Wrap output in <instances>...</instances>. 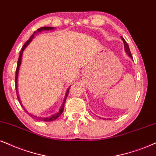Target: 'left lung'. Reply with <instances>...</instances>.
I'll list each match as a JSON object with an SVG mask.
<instances>
[{"mask_svg":"<svg viewBox=\"0 0 156 156\" xmlns=\"http://www.w3.org/2000/svg\"><path fill=\"white\" fill-rule=\"evenodd\" d=\"M122 41H123V42H124V46H125V52H127V54L128 55V56H129V58H130L132 59V60H133V56H132V54H131V52H130V50H129V45H128L127 43L126 42V41L125 40V39H124L123 37H122Z\"/></svg>","mask_w":156,"mask_h":156,"instance_id":"8db88e82","label":"left lung"}]
</instances>
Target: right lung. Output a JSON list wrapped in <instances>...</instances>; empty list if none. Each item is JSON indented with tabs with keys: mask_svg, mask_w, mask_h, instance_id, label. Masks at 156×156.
<instances>
[{
	"mask_svg": "<svg viewBox=\"0 0 156 156\" xmlns=\"http://www.w3.org/2000/svg\"><path fill=\"white\" fill-rule=\"evenodd\" d=\"M55 27H41V28H39L37 29V31H35L34 33H33V34L31 35L30 37V38H29L28 40L27 41V42H25V44H23V46L22 47V49H21V52H20V54H19V60H18V62H17V67H16V78H15V84H16V94H17V98H18V100H19V103L21 104V106H22L23 109H24V110L26 111L27 113H28V114L29 116H31V117H33L34 119H37V120H40V121H43V122H51V121H53V120H55L57 119L58 118L60 117V115H61V114L62 113V112H63V109H64V106H65V103H66V101L67 99V97H68V93H69V89H70V87H69L68 89H67V91H66V96H65V98H64V101L62 102V106H61V107L60 108V110L57 112V113H55L54 114H52V115H50L49 116V117H38V116H36V115H34V114H31V113H29L28 111H27V109H25V108L23 107L22 104H21V100L20 98H19V93H18V76H19V68H20V66H21V59H22V55H23V50H25V48L28 46L29 43H30L31 41H32L33 38H34L35 34H37V33L39 32H42V31H49V30H53V29H55Z\"/></svg>",
	"mask_w": 156,
	"mask_h": 156,
	"instance_id": "add662e5",
	"label": "right lung"
}]
</instances>
